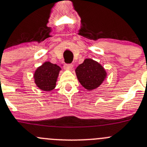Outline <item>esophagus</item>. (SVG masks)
Masks as SVG:
<instances>
[{
    "instance_id": "esophagus-1",
    "label": "esophagus",
    "mask_w": 147,
    "mask_h": 147,
    "mask_svg": "<svg viewBox=\"0 0 147 147\" xmlns=\"http://www.w3.org/2000/svg\"><path fill=\"white\" fill-rule=\"evenodd\" d=\"M73 67V65L72 64H65L64 68L65 69H71Z\"/></svg>"
}]
</instances>
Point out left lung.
<instances>
[{
	"label": "left lung",
	"mask_w": 147,
	"mask_h": 147,
	"mask_svg": "<svg viewBox=\"0 0 147 147\" xmlns=\"http://www.w3.org/2000/svg\"><path fill=\"white\" fill-rule=\"evenodd\" d=\"M80 84L89 91L98 87L106 78L104 68L96 61L86 58L75 69Z\"/></svg>",
	"instance_id": "left-lung-1"
}]
</instances>
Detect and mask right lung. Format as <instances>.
Instances as JSON below:
<instances>
[{
	"instance_id": "right-lung-1",
	"label": "right lung",
	"mask_w": 147,
	"mask_h": 147,
	"mask_svg": "<svg viewBox=\"0 0 147 147\" xmlns=\"http://www.w3.org/2000/svg\"><path fill=\"white\" fill-rule=\"evenodd\" d=\"M61 67L50 62H45L35 71L34 78L36 86L43 91H51L55 87Z\"/></svg>"
}]
</instances>
